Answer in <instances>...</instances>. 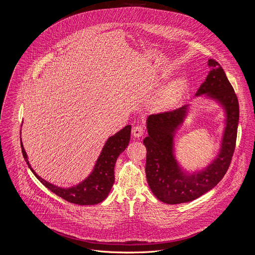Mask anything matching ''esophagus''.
<instances>
[{
  "mask_svg": "<svg viewBox=\"0 0 255 255\" xmlns=\"http://www.w3.org/2000/svg\"><path fill=\"white\" fill-rule=\"evenodd\" d=\"M144 132H145V129H144V127L142 125H137V126H134L132 128V135L134 137L139 138V137H141L144 134Z\"/></svg>",
  "mask_w": 255,
  "mask_h": 255,
  "instance_id": "obj_1",
  "label": "esophagus"
}]
</instances>
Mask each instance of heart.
<instances>
[{"label": "heart", "mask_w": 255, "mask_h": 255, "mask_svg": "<svg viewBox=\"0 0 255 255\" xmlns=\"http://www.w3.org/2000/svg\"><path fill=\"white\" fill-rule=\"evenodd\" d=\"M187 85L184 81H177L171 84L165 91L162 93L159 100L160 106H170L179 101L185 93Z\"/></svg>", "instance_id": "b5f03b06"}]
</instances>
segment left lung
Segmentation results:
<instances>
[{
	"label": "left lung",
	"mask_w": 255,
	"mask_h": 255,
	"mask_svg": "<svg viewBox=\"0 0 255 255\" xmlns=\"http://www.w3.org/2000/svg\"><path fill=\"white\" fill-rule=\"evenodd\" d=\"M208 67L210 72L196 96L206 94L221 103L226 113V127L220 153L204 170L186 175L173 154L174 133L186 116L187 105L147 119L148 136L143 140L147 149V182L153 194L167 204L190 202L215 187L227 172L234 153L239 120L237 96L219 63L209 59Z\"/></svg>",
	"instance_id": "1"
}]
</instances>
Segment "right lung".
Here are the masks:
<instances>
[{
	"instance_id": "right-lung-1",
	"label": "right lung",
	"mask_w": 255,
	"mask_h": 255,
	"mask_svg": "<svg viewBox=\"0 0 255 255\" xmlns=\"http://www.w3.org/2000/svg\"><path fill=\"white\" fill-rule=\"evenodd\" d=\"M130 135L131 125H127L118 133L111 136L102 149L93 172L88 176L87 179L70 188L58 187L38 176L28 161V157L22 142L21 147L24 159L31 169V171L49 190L74 204L94 205L102 202L108 196L115 180L114 166L116 160L118 156L127 148L130 141Z\"/></svg>"
}]
</instances>
